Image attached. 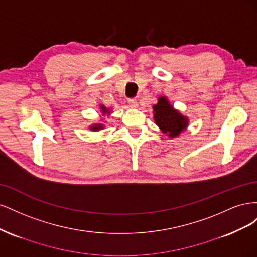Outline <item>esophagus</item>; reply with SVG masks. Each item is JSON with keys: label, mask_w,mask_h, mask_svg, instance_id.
Here are the masks:
<instances>
[{"label": "esophagus", "mask_w": 257, "mask_h": 257, "mask_svg": "<svg viewBox=\"0 0 257 257\" xmlns=\"http://www.w3.org/2000/svg\"><path fill=\"white\" fill-rule=\"evenodd\" d=\"M127 104H128L130 107L135 108V107H137V100L135 98H128L127 99Z\"/></svg>", "instance_id": "obj_1"}]
</instances>
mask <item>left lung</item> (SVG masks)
<instances>
[{
    "label": "left lung",
    "instance_id": "1",
    "mask_svg": "<svg viewBox=\"0 0 257 257\" xmlns=\"http://www.w3.org/2000/svg\"><path fill=\"white\" fill-rule=\"evenodd\" d=\"M153 111L157 125L170 138L179 136L189 125V119L176 110L165 96L159 97L158 104L153 106Z\"/></svg>",
    "mask_w": 257,
    "mask_h": 257
}]
</instances>
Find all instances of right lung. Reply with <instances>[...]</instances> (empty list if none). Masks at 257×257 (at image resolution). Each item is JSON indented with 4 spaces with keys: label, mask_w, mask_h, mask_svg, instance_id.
<instances>
[{
    "label": "right lung",
    "mask_w": 257,
    "mask_h": 257,
    "mask_svg": "<svg viewBox=\"0 0 257 257\" xmlns=\"http://www.w3.org/2000/svg\"><path fill=\"white\" fill-rule=\"evenodd\" d=\"M100 111H102L104 114H109L110 113V111H109V109H107V108L105 107V106H103V105H100ZM103 124H100V123H97V124H93V125H91L90 126V130L91 131H94V132H96V131H99V130H103Z\"/></svg>",
    "instance_id": "add662e5"
}]
</instances>
